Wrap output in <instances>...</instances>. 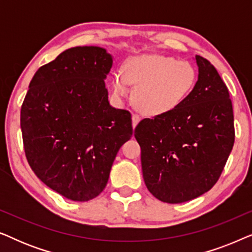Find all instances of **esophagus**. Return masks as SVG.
Here are the masks:
<instances>
[{"label": "esophagus", "instance_id": "1", "mask_svg": "<svg viewBox=\"0 0 252 252\" xmlns=\"http://www.w3.org/2000/svg\"><path fill=\"white\" fill-rule=\"evenodd\" d=\"M141 117L137 115V113H134V115L132 116V123H133V127H135L137 125V123L140 122Z\"/></svg>", "mask_w": 252, "mask_h": 252}]
</instances>
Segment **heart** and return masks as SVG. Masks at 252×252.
Returning a JSON list of instances; mask_svg holds the SVG:
<instances>
[{"instance_id":"1","label":"heart","mask_w":252,"mask_h":252,"mask_svg":"<svg viewBox=\"0 0 252 252\" xmlns=\"http://www.w3.org/2000/svg\"><path fill=\"white\" fill-rule=\"evenodd\" d=\"M197 81V72L188 61L161 55L129 58L122 74L113 77L112 86L119 96L134 92V104L146 115L157 116L178 108L189 97Z\"/></svg>"}]
</instances>
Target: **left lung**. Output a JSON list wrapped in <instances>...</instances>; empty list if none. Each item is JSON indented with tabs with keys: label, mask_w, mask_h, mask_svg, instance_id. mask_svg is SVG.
Masks as SVG:
<instances>
[{
	"label": "left lung",
	"mask_w": 252,
	"mask_h": 252,
	"mask_svg": "<svg viewBox=\"0 0 252 252\" xmlns=\"http://www.w3.org/2000/svg\"><path fill=\"white\" fill-rule=\"evenodd\" d=\"M198 80L170 112L144 118L134 136L148 190L161 202L184 203L219 180L235 141L232 99L216 67L196 56Z\"/></svg>",
	"instance_id": "left-lung-1"
}]
</instances>
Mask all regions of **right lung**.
<instances>
[{
  "label": "right lung",
  "mask_w": 252,
  "mask_h": 252,
  "mask_svg": "<svg viewBox=\"0 0 252 252\" xmlns=\"http://www.w3.org/2000/svg\"><path fill=\"white\" fill-rule=\"evenodd\" d=\"M111 55L74 47L41 66L20 110L24 150L44 185L77 202L103 191L117 153L133 135L132 115L109 104Z\"/></svg>",
  "instance_id": "add662e5"
}]
</instances>
